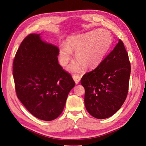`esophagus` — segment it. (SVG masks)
Wrapping results in <instances>:
<instances>
[{"mask_svg":"<svg viewBox=\"0 0 146 146\" xmlns=\"http://www.w3.org/2000/svg\"><path fill=\"white\" fill-rule=\"evenodd\" d=\"M81 76H80L79 74H75L73 76V79L75 83H76V84H79L80 81H81Z\"/></svg>","mask_w":146,"mask_h":146,"instance_id":"1","label":"esophagus"}]
</instances>
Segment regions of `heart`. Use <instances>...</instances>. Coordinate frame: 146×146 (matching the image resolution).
Listing matches in <instances>:
<instances>
[{
  "label": "heart",
  "mask_w": 146,
  "mask_h": 146,
  "mask_svg": "<svg viewBox=\"0 0 146 146\" xmlns=\"http://www.w3.org/2000/svg\"><path fill=\"white\" fill-rule=\"evenodd\" d=\"M113 39L111 33L105 29L95 30L86 33L67 37L66 44L60 46L59 59L60 64L65 66L71 59L73 52L78 62L70 65L68 70L78 72L82 66L91 70L102 62L111 48Z\"/></svg>",
  "instance_id": "1"
}]
</instances>
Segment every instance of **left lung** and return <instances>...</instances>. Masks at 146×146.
<instances>
[{
    "instance_id": "obj_1",
    "label": "left lung",
    "mask_w": 146,
    "mask_h": 146,
    "mask_svg": "<svg viewBox=\"0 0 146 146\" xmlns=\"http://www.w3.org/2000/svg\"><path fill=\"white\" fill-rule=\"evenodd\" d=\"M130 70L127 52L119 39L100 65L84 75V102L92 116L106 119L119 110L127 95Z\"/></svg>"
}]
</instances>
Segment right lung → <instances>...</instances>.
I'll return each mask as SVG.
<instances>
[{
  "label": "right lung",
  "mask_w": 146,
  "mask_h": 146,
  "mask_svg": "<svg viewBox=\"0 0 146 146\" xmlns=\"http://www.w3.org/2000/svg\"><path fill=\"white\" fill-rule=\"evenodd\" d=\"M59 48L30 34L23 39L13 62L17 98L31 113L50 121L62 113L75 83L58 63Z\"/></svg>",
  "instance_id": "obj_1"
}]
</instances>
